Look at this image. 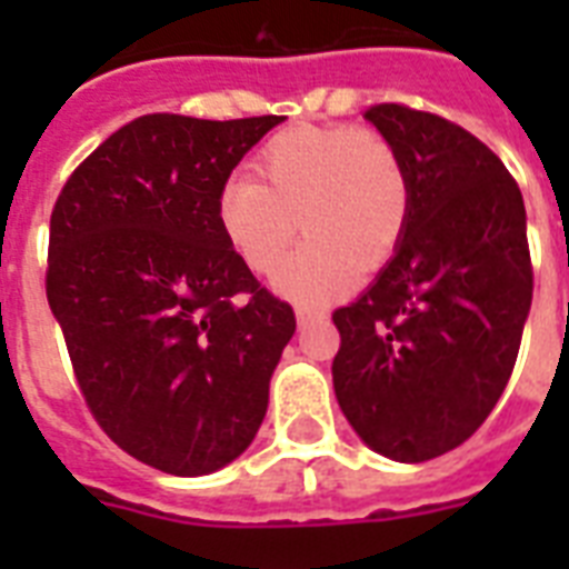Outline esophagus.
I'll use <instances>...</instances> for the list:
<instances>
[{"label":"esophagus","mask_w":569,"mask_h":569,"mask_svg":"<svg viewBox=\"0 0 569 569\" xmlns=\"http://www.w3.org/2000/svg\"><path fill=\"white\" fill-rule=\"evenodd\" d=\"M295 316H298V328H307V325H312V321L325 319V312L310 310V307H298V310H295Z\"/></svg>","instance_id":"obj_1"}]
</instances>
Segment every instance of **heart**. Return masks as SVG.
Instances as JSON below:
<instances>
[{
	"instance_id": "b5f03b06",
	"label": "heart",
	"mask_w": 569,
	"mask_h": 569,
	"mask_svg": "<svg viewBox=\"0 0 569 569\" xmlns=\"http://www.w3.org/2000/svg\"><path fill=\"white\" fill-rule=\"evenodd\" d=\"M257 180L236 173L214 197V221L253 271L274 274L301 230L277 289L319 303L375 271L405 239L410 180L396 147L372 129L289 127L259 147Z\"/></svg>"
}]
</instances>
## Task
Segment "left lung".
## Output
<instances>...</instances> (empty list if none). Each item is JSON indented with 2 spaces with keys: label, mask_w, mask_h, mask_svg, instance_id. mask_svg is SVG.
I'll return each mask as SVG.
<instances>
[{
  "label": "left lung",
  "mask_w": 569,
  "mask_h": 569,
  "mask_svg": "<svg viewBox=\"0 0 569 569\" xmlns=\"http://www.w3.org/2000/svg\"><path fill=\"white\" fill-rule=\"evenodd\" d=\"M366 120L405 162L410 218L378 280L333 312V389L369 449L422 463L469 440L511 378L535 289L526 206L458 123L398 102Z\"/></svg>",
  "instance_id": "1"
}]
</instances>
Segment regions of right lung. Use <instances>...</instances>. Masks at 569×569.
<instances>
[{"instance_id":"right-lung-1","label":"right lung","mask_w":569,"mask_h":569,"mask_svg":"<svg viewBox=\"0 0 569 569\" xmlns=\"http://www.w3.org/2000/svg\"><path fill=\"white\" fill-rule=\"evenodd\" d=\"M283 118L144 114L109 136L49 218V310L76 383L120 449L209 476L257 437L292 307L223 241L214 197Z\"/></svg>"}]
</instances>
